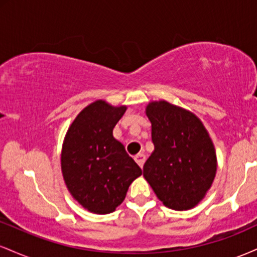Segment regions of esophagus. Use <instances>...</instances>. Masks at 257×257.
<instances>
[{"label":"esophagus","instance_id":"esophagus-1","mask_svg":"<svg viewBox=\"0 0 257 257\" xmlns=\"http://www.w3.org/2000/svg\"><path fill=\"white\" fill-rule=\"evenodd\" d=\"M145 161H146V156L144 155V153H138V155L135 156V162H137L140 168L144 167V164H145Z\"/></svg>","mask_w":257,"mask_h":257}]
</instances>
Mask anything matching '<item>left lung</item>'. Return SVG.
Masks as SVG:
<instances>
[{"label":"left lung","instance_id":"1","mask_svg":"<svg viewBox=\"0 0 257 257\" xmlns=\"http://www.w3.org/2000/svg\"><path fill=\"white\" fill-rule=\"evenodd\" d=\"M146 116L155 150L144 164V178L168 208H194L211 187L217 169L205 126L192 112L166 100L150 102Z\"/></svg>","mask_w":257,"mask_h":257}]
</instances>
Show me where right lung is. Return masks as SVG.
<instances>
[{"instance_id": "obj_1", "label": "right lung", "mask_w": 257, "mask_h": 257, "mask_svg": "<svg viewBox=\"0 0 257 257\" xmlns=\"http://www.w3.org/2000/svg\"><path fill=\"white\" fill-rule=\"evenodd\" d=\"M126 106L96 100L77 114L65 135L61 172L67 190L94 214H110L125 198L141 169L113 138Z\"/></svg>"}]
</instances>
